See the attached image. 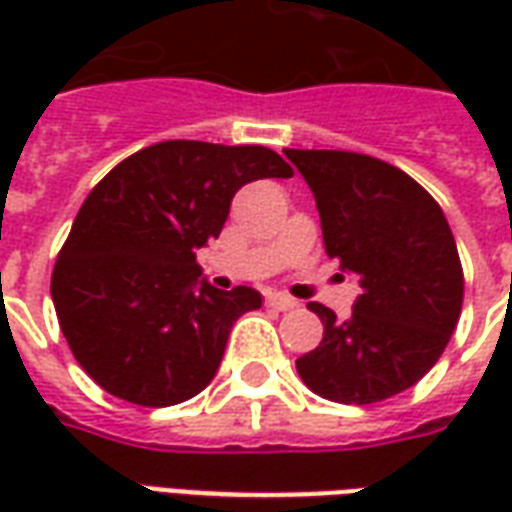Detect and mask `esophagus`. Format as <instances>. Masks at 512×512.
<instances>
[{"instance_id":"34e87169","label":"esophagus","mask_w":512,"mask_h":512,"mask_svg":"<svg viewBox=\"0 0 512 512\" xmlns=\"http://www.w3.org/2000/svg\"><path fill=\"white\" fill-rule=\"evenodd\" d=\"M266 304L279 312H288V310H296V307H299V301L290 299V296H285V293H268Z\"/></svg>"}]
</instances>
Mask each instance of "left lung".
<instances>
[{
	"label": "left lung",
	"instance_id": "8db88e82",
	"mask_svg": "<svg viewBox=\"0 0 512 512\" xmlns=\"http://www.w3.org/2000/svg\"><path fill=\"white\" fill-rule=\"evenodd\" d=\"M312 189L326 255L359 274L351 318L312 301L321 345L296 359L315 395L367 406L400 395L439 362L463 304L458 246L439 202L381 158L285 150Z\"/></svg>",
	"mask_w": 512,
	"mask_h": 512
}]
</instances>
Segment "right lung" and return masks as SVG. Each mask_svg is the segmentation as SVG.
Returning a JSON list of instances; mask_svg holds the SVG:
<instances>
[{"mask_svg":"<svg viewBox=\"0 0 512 512\" xmlns=\"http://www.w3.org/2000/svg\"><path fill=\"white\" fill-rule=\"evenodd\" d=\"M293 169L263 145L158 142L123 158L73 219L51 299L76 362L109 395L161 408L222 365L233 323L263 299L213 288L197 249L219 238L235 191Z\"/></svg>","mask_w":512,"mask_h":512,"instance_id":"right-lung-1","label":"right lung"}]
</instances>
